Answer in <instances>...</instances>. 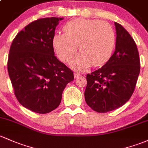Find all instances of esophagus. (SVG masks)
Wrapping results in <instances>:
<instances>
[{
  "mask_svg": "<svg viewBox=\"0 0 148 148\" xmlns=\"http://www.w3.org/2000/svg\"><path fill=\"white\" fill-rule=\"evenodd\" d=\"M81 75L78 72H75L74 73V77H75V78H77V77H78L79 76H80Z\"/></svg>",
  "mask_w": 148,
  "mask_h": 148,
  "instance_id": "1",
  "label": "esophagus"
}]
</instances>
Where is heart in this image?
<instances>
[{
    "label": "heart",
    "mask_w": 148,
    "mask_h": 148,
    "mask_svg": "<svg viewBox=\"0 0 148 148\" xmlns=\"http://www.w3.org/2000/svg\"><path fill=\"white\" fill-rule=\"evenodd\" d=\"M63 31L65 34L53 36V47L60 60L68 63L73 58L78 46L80 53L71 63L75 69L83 71L91 64L101 66L112 56L116 34L109 23L99 20L76 19L68 22Z\"/></svg>",
    "instance_id": "b5f03b06"
}]
</instances>
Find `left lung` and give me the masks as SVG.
I'll return each mask as SVG.
<instances>
[{"label":"left lung","instance_id":"left-lung-1","mask_svg":"<svg viewBox=\"0 0 148 148\" xmlns=\"http://www.w3.org/2000/svg\"><path fill=\"white\" fill-rule=\"evenodd\" d=\"M114 24L116 42L114 54L102 67L86 75L85 101L99 113L118 109L129 100L140 69L136 42L123 26Z\"/></svg>","mask_w":148,"mask_h":148}]
</instances>
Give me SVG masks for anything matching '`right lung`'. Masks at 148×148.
I'll return each mask as SVG.
<instances>
[{"label": "right lung", "instance_id": "1", "mask_svg": "<svg viewBox=\"0 0 148 148\" xmlns=\"http://www.w3.org/2000/svg\"><path fill=\"white\" fill-rule=\"evenodd\" d=\"M62 17H46L27 25L12 41L8 71L14 94L24 107L47 114L59 106L73 72L54 56L53 39Z\"/></svg>", "mask_w": 148, "mask_h": 148}]
</instances>
